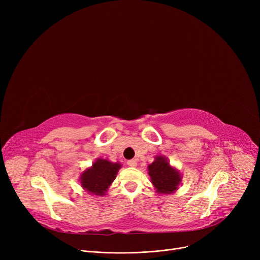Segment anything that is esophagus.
<instances>
[{
    "label": "esophagus",
    "instance_id": "34e87169",
    "mask_svg": "<svg viewBox=\"0 0 260 260\" xmlns=\"http://www.w3.org/2000/svg\"><path fill=\"white\" fill-rule=\"evenodd\" d=\"M127 166H128V167H132V168L137 167V160H136V159L128 160V161H127Z\"/></svg>",
    "mask_w": 260,
    "mask_h": 260
}]
</instances>
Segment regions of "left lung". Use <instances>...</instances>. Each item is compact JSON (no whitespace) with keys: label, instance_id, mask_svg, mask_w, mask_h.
<instances>
[{"label":"left lung","instance_id":"obj_1","mask_svg":"<svg viewBox=\"0 0 260 260\" xmlns=\"http://www.w3.org/2000/svg\"><path fill=\"white\" fill-rule=\"evenodd\" d=\"M148 175L152 183L160 194H171L178 188L181 181L180 174L174 170L165 157H157L156 160L148 166Z\"/></svg>","mask_w":260,"mask_h":260}]
</instances>
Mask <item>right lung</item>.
<instances>
[{
  "label": "right lung",
  "instance_id": "obj_1",
  "mask_svg": "<svg viewBox=\"0 0 260 260\" xmlns=\"http://www.w3.org/2000/svg\"><path fill=\"white\" fill-rule=\"evenodd\" d=\"M121 168L120 163H112L105 159H98L92 167L81 175V184L89 193L103 196L112 184Z\"/></svg>",
  "mask_w": 260,
  "mask_h": 260
}]
</instances>
